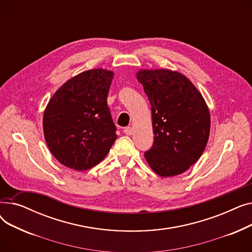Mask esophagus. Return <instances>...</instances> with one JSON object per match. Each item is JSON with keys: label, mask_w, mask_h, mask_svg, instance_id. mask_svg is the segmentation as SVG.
<instances>
[{"label": "esophagus", "mask_w": 252, "mask_h": 252, "mask_svg": "<svg viewBox=\"0 0 252 252\" xmlns=\"http://www.w3.org/2000/svg\"><path fill=\"white\" fill-rule=\"evenodd\" d=\"M124 131H125V134L126 135H127V136H131L134 134V128L131 127V126H126L125 129H124Z\"/></svg>", "instance_id": "esophagus-1"}]
</instances>
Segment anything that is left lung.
I'll use <instances>...</instances> for the list:
<instances>
[{
	"label": "left lung",
	"mask_w": 252,
	"mask_h": 252,
	"mask_svg": "<svg viewBox=\"0 0 252 252\" xmlns=\"http://www.w3.org/2000/svg\"><path fill=\"white\" fill-rule=\"evenodd\" d=\"M149 99L154 142L144 153L160 177L186 171L203 153L209 137L210 114L202 95L184 74L168 69L137 72Z\"/></svg>",
	"instance_id": "1"
}]
</instances>
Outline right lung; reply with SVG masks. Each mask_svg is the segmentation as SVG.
<instances>
[{
    "label": "right lung",
    "instance_id": "obj_1",
    "mask_svg": "<svg viewBox=\"0 0 252 252\" xmlns=\"http://www.w3.org/2000/svg\"><path fill=\"white\" fill-rule=\"evenodd\" d=\"M113 72L91 69L68 79L50 99L43 128L51 153L63 165L87 170L108 154L117 135L107 105Z\"/></svg>",
    "mask_w": 252,
    "mask_h": 252
}]
</instances>
